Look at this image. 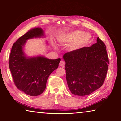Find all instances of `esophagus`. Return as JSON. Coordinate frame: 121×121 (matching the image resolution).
Wrapping results in <instances>:
<instances>
[{
	"instance_id": "34e87169",
	"label": "esophagus",
	"mask_w": 121,
	"mask_h": 121,
	"mask_svg": "<svg viewBox=\"0 0 121 121\" xmlns=\"http://www.w3.org/2000/svg\"><path fill=\"white\" fill-rule=\"evenodd\" d=\"M65 61L63 60H61L60 62V63H59V65L60 66H62V67H63V66H65Z\"/></svg>"
}]
</instances>
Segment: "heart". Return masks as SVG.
I'll return each mask as SVG.
<instances>
[{
    "mask_svg": "<svg viewBox=\"0 0 121 121\" xmlns=\"http://www.w3.org/2000/svg\"><path fill=\"white\" fill-rule=\"evenodd\" d=\"M91 37V34L88 33L74 30L60 37L59 40L63 45L68 44L72 42L69 48L71 50H75L85 45Z\"/></svg>",
    "mask_w": 121,
    "mask_h": 121,
    "instance_id": "b5f03b06",
    "label": "heart"
}]
</instances>
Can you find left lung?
<instances>
[{"label":"left lung","instance_id":"8db88e82","mask_svg":"<svg viewBox=\"0 0 121 121\" xmlns=\"http://www.w3.org/2000/svg\"><path fill=\"white\" fill-rule=\"evenodd\" d=\"M97 43L65 53L66 78L72 94L84 96L103 85L109 65L106 45L97 38Z\"/></svg>","mask_w":121,"mask_h":121}]
</instances>
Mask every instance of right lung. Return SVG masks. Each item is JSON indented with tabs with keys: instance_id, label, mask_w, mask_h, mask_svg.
<instances>
[{
	"instance_id": "add662e5",
	"label": "right lung",
	"mask_w": 121,
	"mask_h": 121,
	"mask_svg": "<svg viewBox=\"0 0 121 121\" xmlns=\"http://www.w3.org/2000/svg\"><path fill=\"white\" fill-rule=\"evenodd\" d=\"M44 36L39 27L30 30L13 45L9 66L15 85L25 94L37 96L44 91L50 74L58 68L61 59H49L43 56L27 57L23 51L27 40Z\"/></svg>"
}]
</instances>
